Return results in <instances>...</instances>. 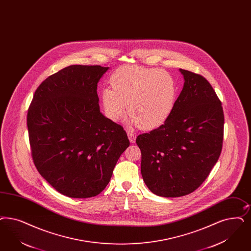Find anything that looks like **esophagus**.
Returning a JSON list of instances; mask_svg holds the SVG:
<instances>
[{"mask_svg":"<svg viewBox=\"0 0 251 251\" xmlns=\"http://www.w3.org/2000/svg\"><path fill=\"white\" fill-rule=\"evenodd\" d=\"M128 137H129V140H130V143H134V142H135L136 136H135V134H134L133 132H131V131H128Z\"/></svg>","mask_w":251,"mask_h":251,"instance_id":"1","label":"esophagus"}]
</instances>
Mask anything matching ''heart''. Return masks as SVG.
<instances>
[{"instance_id":"b5f03b06","label":"heart","mask_w":251,"mask_h":251,"mask_svg":"<svg viewBox=\"0 0 251 251\" xmlns=\"http://www.w3.org/2000/svg\"><path fill=\"white\" fill-rule=\"evenodd\" d=\"M112 88L102 91L104 113L110 121H121L129 104L127 121L130 126L153 130L162 125L173 113L177 86L164 70L138 66H124L110 78Z\"/></svg>"}]
</instances>
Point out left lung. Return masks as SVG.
Listing matches in <instances>:
<instances>
[{
  "instance_id": "8db88e82",
  "label": "left lung",
  "mask_w": 251,
  "mask_h": 251,
  "mask_svg": "<svg viewBox=\"0 0 251 251\" xmlns=\"http://www.w3.org/2000/svg\"><path fill=\"white\" fill-rule=\"evenodd\" d=\"M184 83L164 124L136 138L141 173L156 196L179 198L198 189L222 152L225 116L206 78L180 69Z\"/></svg>"
}]
</instances>
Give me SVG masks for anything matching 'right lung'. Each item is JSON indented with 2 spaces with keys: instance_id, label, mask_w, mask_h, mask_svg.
<instances>
[{
  "instance_id": "obj_1",
  "label": "right lung",
  "mask_w": 251,
  "mask_h": 251,
  "mask_svg": "<svg viewBox=\"0 0 251 251\" xmlns=\"http://www.w3.org/2000/svg\"><path fill=\"white\" fill-rule=\"evenodd\" d=\"M108 68L72 65L35 91L26 124L35 166L62 195L95 197L130 146L122 126L100 112L97 83Z\"/></svg>"
}]
</instances>
